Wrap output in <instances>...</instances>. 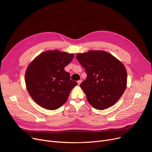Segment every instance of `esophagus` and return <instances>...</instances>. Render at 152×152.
<instances>
[{
    "label": "esophagus",
    "mask_w": 152,
    "mask_h": 152,
    "mask_svg": "<svg viewBox=\"0 0 152 152\" xmlns=\"http://www.w3.org/2000/svg\"><path fill=\"white\" fill-rule=\"evenodd\" d=\"M81 83H82V80H81H81L77 81V84H80Z\"/></svg>",
    "instance_id": "1"
}]
</instances>
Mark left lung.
Instances as JSON below:
<instances>
[{"mask_svg": "<svg viewBox=\"0 0 152 152\" xmlns=\"http://www.w3.org/2000/svg\"><path fill=\"white\" fill-rule=\"evenodd\" d=\"M76 58L87 74L80 87L87 101L97 110L113 105L126 88L127 72L123 64L103 50L78 53Z\"/></svg>", "mask_w": 152, "mask_h": 152, "instance_id": "left-lung-1", "label": "left lung"}]
</instances>
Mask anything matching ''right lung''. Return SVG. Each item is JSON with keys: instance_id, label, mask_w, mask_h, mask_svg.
<instances>
[{"instance_id": "add662e5", "label": "right lung", "mask_w": 152, "mask_h": 152, "mask_svg": "<svg viewBox=\"0 0 152 152\" xmlns=\"http://www.w3.org/2000/svg\"><path fill=\"white\" fill-rule=\"evenodd\" d=\"M73 57V54L49 50L40 54L29 64L25 74L26 86L39 105L53 110L66 102L71 91L77 84L64 69Z\"/></svg>"}]
</instances>
